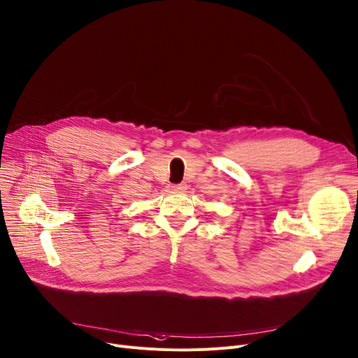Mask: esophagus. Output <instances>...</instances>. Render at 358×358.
<instances>
[{
	"label": "esophagus",
	"mask_w": 358,
	"mask_h": 358,
	"mask_svg": "<svg viewBox=\"0 0 358 358\" xmlns=\"http://www.w3.org/2000/svg\"><path fill=\"white\" fill-rule=\"evenodd\" d=\"M173 192H184L185 189V184H177V185H173L171 187Z\"/></svg>",
	"instance_id": "obj_1"
}]
</instances>
